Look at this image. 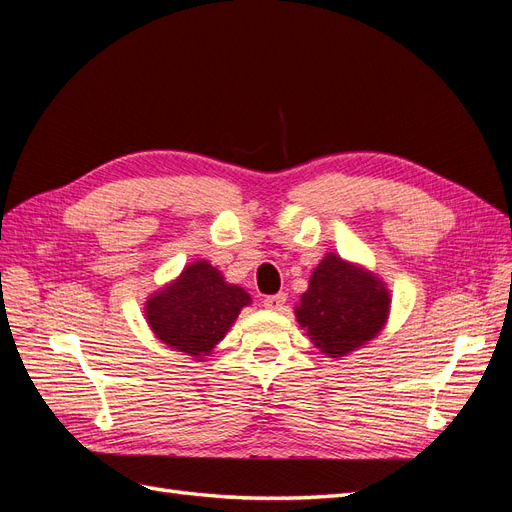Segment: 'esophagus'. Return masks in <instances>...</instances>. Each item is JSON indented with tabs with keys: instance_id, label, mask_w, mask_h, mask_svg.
Masks as SVG:
<instances>
[{
	"instance_id": "34e87169",
	"label": "esophagus",
	"mask_w": 512,
	"mask_h": 512,
	"mask_svg": "<svg viewBox=\"0 0 512 512\" xmlns=\"http://www.w3.org/2000/svg\"><path fill=\"white\" fill-rule=\"evenodd\" d=\"M265 307L267 309H275V312H280V309H284V303H286V294L284 292H277V294H269V297H265Z\"/></svg>"
}]
</instances>
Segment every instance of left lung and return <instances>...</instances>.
<instances>
[{"label":"left lung","mask_w":512,"mask_h":512,"mask_svg":"<svg viewBox=\"0 0 512 512\" xmlns=\"http://www.w3.org/2000/svg\"><path fill=\"white\" fill-rule=\"evenodd\" d=\"M389 305V292L378 277L329 254L309 277L297 320L314 346L344 356L378 335Z\"/></svg>","instance_id":"obj_1"}]
</instances>
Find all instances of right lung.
<instances>
[{"mask_svg":"<svg viewBox=\"0 0 512 512\" xmlns=\"http://www.w3.org/2000/svg\"><path fill=\"white\" fill-rule=\"evenodd\" d=\"M245 305H250V294L226 284L207 260H198L147 301V320L164 344L203 359Z\"/></svg>","mask_w":512,"mask_h":512,"instance_id":"add662e5","label":"right lung"}]
</instances>
